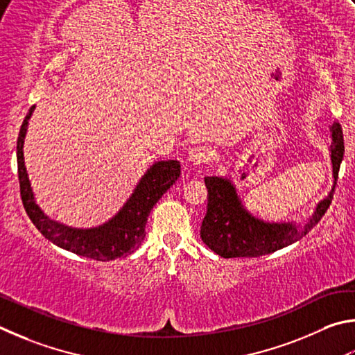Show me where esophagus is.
<instances>
[{"instance_id":"1","label":"esophagus","mask_w":355,"mask_h":355,"mask_svg":"<svg viewBox=\"0 0 355 355\" xmlns=\"http://www.w3.org/2000/svg\"><path fill=\"white\" fill-rule=\"evenodd\" d=\"M187 159L190 164L202 165V164H207V162L210 160V153L207 151V149H204L201 146H195L190 149Z\"/></svg>"}]
</instances>
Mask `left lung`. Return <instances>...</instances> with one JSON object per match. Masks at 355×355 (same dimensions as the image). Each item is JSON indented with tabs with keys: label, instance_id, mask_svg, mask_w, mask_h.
<instances>
[{
	"label": "left lung",
	"instance_id": "left-lung-1",
	"mask_svg": "<svg viewBox=\"0 0 355 355\" xmlns=\"http://www.w3.org/2000/svg\"><path fill=\"white\" fill-rule=\"evenodd\" d=\"M332 143L329 148L334 182L327 196L316 204L306 221H265L245 207L232 179L226 176L204 178L209 191L207 214L202 220L201 239L210 250L225 259L260 257L293 245L318 225L332 202L341 160L345 154L343 130L335 121L331 126Z\"/></svg>",
	"mask_w": 355,
	"mask_h": 355
}]
</instances>
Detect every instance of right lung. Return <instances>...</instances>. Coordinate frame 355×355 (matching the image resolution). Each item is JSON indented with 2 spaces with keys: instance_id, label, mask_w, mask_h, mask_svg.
Here are the masks:
<instances>
[{
  "instance_id": "add662e5",
  "label": "right lung",
  "mask_w": 355,
  "mask_h": 355,
  "mask_svg": "<svg viewBox=\"0 0 355 355\" xmlns=\"http://www.w3.org/2000/svg\"><path fill=\"white\" fill-rule=\"evenodd\" d=\"M35 105L24 116L17 140L18 179L24 210L42 235L55 246L78 256L99 262H109L134 252L145 240L148 215L162 195L181 176V164L178 160H159L148 168L137 182L132 195L123 207L103 225L95 227H73L55 221L43 212L35 201L33 187L24 165V137Z\"/></svg>"
}]
</instances>
